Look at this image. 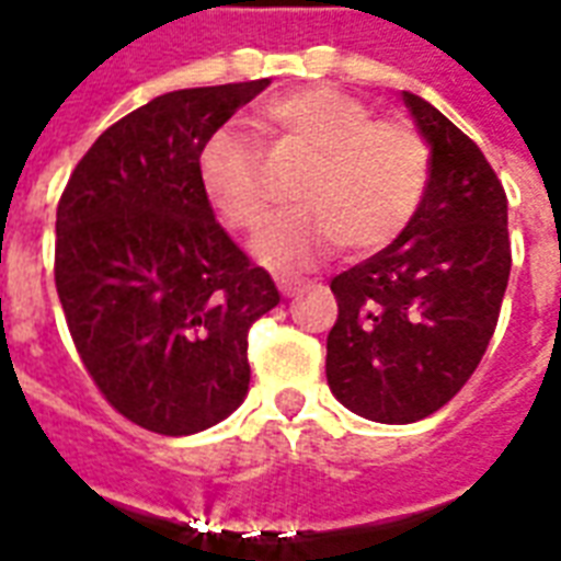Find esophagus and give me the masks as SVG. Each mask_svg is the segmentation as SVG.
<instances>
[{
  "instance_id": "esophagus-1",
  "label": "esophagus",
  "mask_w": 561,
  "mask_h": 561,
  "mask_svg": "<svg viewBox=\"0 0 561 561\" xmlns=\"http://www.w3.org/2000/svg\"><path fill=\"white\" fill-rule=\"evenodd\" d=\"M307 280H296V277H277V289H280V296L293 298L305 286Z\"/></svg>"
}]
</instances>
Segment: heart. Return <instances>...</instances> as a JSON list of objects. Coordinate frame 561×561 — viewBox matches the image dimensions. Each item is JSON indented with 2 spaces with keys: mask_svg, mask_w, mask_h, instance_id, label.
<instances>
[{
  "mask_svg": "<svg viewBox=\"0 0 561 561\" xmlns=\"http://www.w3.org/2000/svg\"><path fill=\"white\" fill-rule=\"evenodd\" d=\"M260 124L313 150L296 188L298 209L256 236L254 256L275 272H301L340 242L369 254L405 233L428 188V147L414 126L373 121L364 100L334 88H298L260 108ZM206 204L227 227L265 218L256 147L245 129L221 126L197 156Z\"/></svg>",
  "mask_w": 561,
  "mask_h": 561,
  "instance_id": "1",
  "label": "heart"
}]
</instances>
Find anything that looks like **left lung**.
Returning a JSON list of instances; mask_svg holds the SVG:
<instances>
[{"instance_id": "obj_1", "label": "left lung", "mask_w": 561, "mask_h": 561, "mask_svg": "<svg viewBox=\"0 0 561 561\" xmlns=\"http://www.w3.org/2000/svg\"><path fill=\"white\" fill-rule=\"evenodd\" d=\"M428 147L414 221L331 280L336 322L325 376L352 414L405 425L435 414L473 376L512 272L508 201L482 150L423 96L402 91Z\"/></svg>"}]
</instances>
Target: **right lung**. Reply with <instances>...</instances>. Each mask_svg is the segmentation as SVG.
<instances>
[{
  "instance_id": "right-lung-1",
  "label": "right lung",
  "mask_w": 561,
  "mask_h": 561,
  "mask_svg": "<svg viewBox=\"0 0 561 561\" xmlns=\"http://www.w3.org/2000/svg\"><path fill=\"white\" fill-rule=\"evenodd\" d=\"M268 79L183 88L96 138L56 216V289L100 393L156 435H195L245 402L248 328L280 301L206 204V138Z\"/></svg>"
}]
</instances>
